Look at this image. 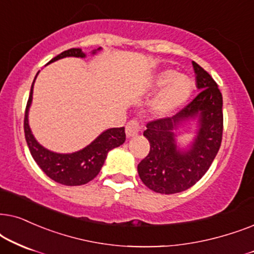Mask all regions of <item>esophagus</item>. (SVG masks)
<instances>
[{
	"mask_svg": "<svg viewBox=\"0 0 254 254\" xmlns=\"http://www.w3.org/2000/svg\"><path fill=\"white\" fill-rule=\"evenodd\" d=\"M140 131V123L137 120H131L127 122V127H125V132L127 137H133Z\"/></svg>",
	"mask_w": 254,
	"mask_h": 254,
	"instance_id": "obj_1",
	"label": "esophagus"
}]
</instances>
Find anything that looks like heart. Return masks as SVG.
<instances>
[{"mask_svg":"<svg viewBox=\"0 0 254 254\" xmlns=\"http://www.w3.org/2000/svg\"><path fill=\"white\" fill-rule=\"evenodd\" d=\"M164 90L153 102V110L157 114L166 115L180 107L190 95L192 81L185 75H179L174 70H164L154 77L152 89Z\"/></svg>","mask_w":254,"mask_h":254,"instance_id":"1","label":"heart"}]
</instances>
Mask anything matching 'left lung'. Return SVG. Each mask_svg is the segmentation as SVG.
Wrapping results in <instances>:
<instances>
[{"mask_svg":"<svg viewBox=\"0 0 254 254\" xmlns=\"http://www.w3.org/2000/svg\"><path fill=\"white\" fill-rule=\"evenodd\" d=\"M200 93L173 117L150 121L144 136L150 152L138 164L144 185L155 192L175 194L194 186L203 175L221 147L223 136V97L210 74L192 62ZM199 117L198 137L187 152L175 144L173 131L182 121Z\"/></svg>","mask_w":254,"mask_h":254,"instance_id":"obj_1","label":"left lung"}]
</instances>
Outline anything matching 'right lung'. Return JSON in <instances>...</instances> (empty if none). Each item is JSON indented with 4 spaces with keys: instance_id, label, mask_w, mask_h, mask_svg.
<instances>
[{
    "instance_id": "1",
    "label": "right lung",
    "mask_w": 254,
    "mask_h": 254,
    "mask_svg": "<svg viewBox=\"0 0 254 254\" xmlns=\"http://www.w3.org/2000/svg\"><path fill=\"white\" fill-rule=\"evenodd\" d=\"M93 53H95V51ZM65 57H77V58L80 57V58H83V57H86V54L82 52L81 49H69L64 51L59 56L54 57L50 63L65 58ZM35 80H33V82H35ZM32 92L33 83L31 86V90H30L28 103H26L24 133L30 153L35 159L37 165L47 177L58 182V184L65 186H81L92 181L100 173L108 152L120 146L125 141L127 136H125L124 127H113V129L104 131L92 144L88 145L83 150L75 152V153H54V152L46 150L45 147L38 144V141L35 139L31 130H30L28 114L30 104H31L32 101Z\"/></svg>"
}]
</instances>
